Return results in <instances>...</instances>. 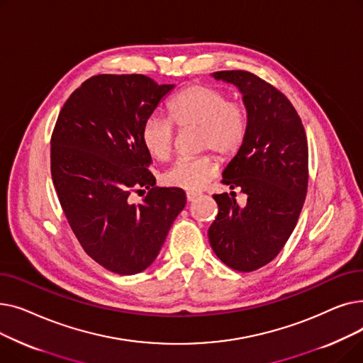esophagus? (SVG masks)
Segmentation results:
<instances>
[{"instance_id": "34e87169", "label": "esophagus", "mask_w": 363, "mask_h": 363, "mask_svg": "<svg viewBox=\"0 0 363 363\" xmlns=\"http://www.w3.org/2000/svg\"><path fill=\"white\" fill-rule=\"evenodd\" d=\"M199 197H200V193H197V191H186V200L188 201H194Z\"/></svg>"}]
</instances>
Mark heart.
<instances>
[{"instance_id":"obj_1","label":"heart","mask_w":363,"mask_h":363,"mask_svg":"<svg viewBox=\"0 0 363 363\" xmlns=\"http://www.w3.org/2000/svg\"><path fill=\"white\" fill-rule=\"evenodd\" d=\"M169 118L151 114L141 129V141L148 155L159 162L170 157L175 144L174 122L181 129L197 128L200 150H215L222 157H231L242 145L249 116L241 103L230 101L228 95L213 86L191 85L167 103ZM218 162L212 155L181 159L164 174L170 186L197 191L218 174Z\"/></svg>"}]
</instances>
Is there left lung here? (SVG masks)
<instances>
[{"mask_svg":"<svg viewBox=\"0 0 363 363\" xmlns=\"http://www.w3.org/2000/svg\"><path fill=\"white\" fill-rule=\"evenodd\" d=\"M212 78L240 91L249 129L222 174V182L240 188L247 203L241 207L234 191L213 196L219 212L208 241L226 266L252 272L277 257L294 231L308 191V140L296 108L271 84L244 70L215 72Z\"/></svg>","mask_w":363,"mask_h":363,"instance_id":"left-lung-1","label":"left lung"}]
</instances>
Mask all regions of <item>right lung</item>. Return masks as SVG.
Returning a JSON list of instances; mask_svg holds the SVG:
<instances>
[{"mask_svg": "<svg viewBox=\"0 0 363 363\" xmlns=\"http://www.w3.org/2000/svg\"><path fill=\"white\" fill-rule=\"evenodd\" d=\"M174 84L144 74H97L65 103L51 137V175L86 255L119 275L145 271L186 204L184 189L156 186L141 129ZM133 189L149 193L138 205Z\"/></svg>", "mask_w": 363, "mask_h": 363, "instance_id": "add662e5", "label": "right lung"}]
</instances>
